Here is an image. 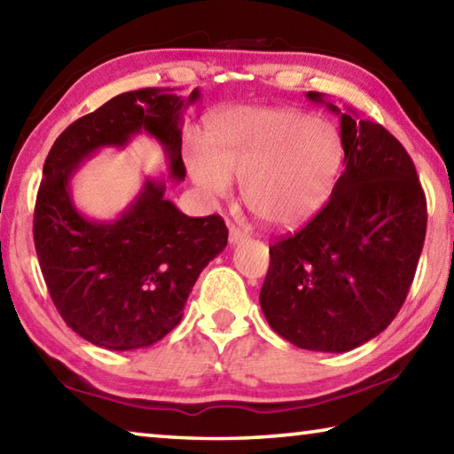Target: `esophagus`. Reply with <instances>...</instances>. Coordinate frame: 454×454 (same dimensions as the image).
Masks as SVG:
<instances>
[{"label": "esophagus", "instance_id": "34e87169", "mask_svg": "<svg viewBox=\"0 0 454 454\" xmlns=\"http://www.w3.org/2000/svg\"><path fill=\"white\" fill-rule=\"evenodd\" d=\"M246 238V234L242 232L240 228H236V226H230V244H240L242 240Z\"/></svg>", "mask_w": 454, "mask_h": 454}]
</instances>
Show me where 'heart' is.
I'll return each mask as SVG.
<instances>
[{
    "instance_id": "b5f03b06",
    "label": "heart",
    "mask_w": 454,
    "mask_h": 454,
    "mask_svg": "<svg viewBox=\"0 0 454 454\" xmlns=\"http://www.w3.org/2000/svg\"><path fill=\"white\" fill-rule=\"evenodd\" d=\"M336 128L294 107H232L208 124V152L192 150L188 170L212 198L242 182L244 202L266 224L294 226L328 198L342 166Z\"/></svg>"
}]
</instances>
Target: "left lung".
<instances>
[{
	"label": "left lung",
	"instance_id": "left-lung-1",
	"mask_svg": "<svg viewBox=\"0 0 454 454\" xmlns=\"http://www.w3.org/2000/svg\"><path fill=\"white\" fill-rule=\"evenodd\" d=\"M340 116L344 172L317 216L270 246L260 306L298 348L347 352L401 310L427 234V198L403 144L380 124Z\"/></svg>",
	"mask_w": 454,
	"mask_h": 454
}]
</instances>
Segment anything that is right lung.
Masks as SVG:
<instances>
[{
    "label": "right lung",
    "mask_w": 454,
    "mask_h": 454,
    "mask_svg": "<svg viewBox=\"0 0 454 454\" xmlns=\"http://www.w3.org/2000/svg\"><path fill=\"white\" fill-rule=\"evenodd\" d=\"M184 99L145 88L112 98L75 120L53 142L34 210V244L59 317L88 342L134 350L162 340L182 320L200 272L228 242L218 214L190 218L166 200L164 180H145L114 222L83 218L70 198L74 170L104 145L124 148L145 132L164 145L170 176L186 178L182 162Z\"/></svg>",
    "instance_id": "add662e5"
}]
</instances>
